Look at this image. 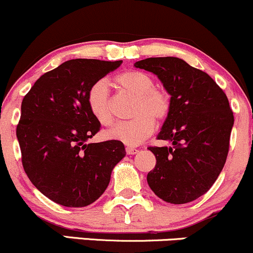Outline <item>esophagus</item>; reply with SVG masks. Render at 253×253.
<instances>
[{
  "label": "esophagus",
  "mask_w": 253,
  "mask_h": 253,
  "mask_svg": "<svg viewBox=\"0 0 253 253\" xmlns=\"http://www.w3.org/2000/svg\"><path fill=\"white\" fill-rule=\"evenodd\" d=\"M138 151H139V150H137L134 148H129V146H127L126 148L127 155H135V154H138Z\"/></svg>",
  "instance_id": "esophagus-1"
}]
</instances>
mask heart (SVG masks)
<instances>
[{"instance_id": "obj_1", "label": "heart", "mask_w": 253, "mask_h": 253, "mask_svg": "<svg viewBox=\"0 0 253 253\" xmlns=\"http://www.w3.org/2000/svg\"><path fill=\"white\" fill-rule=\"evenodd\" d=\"M114 84L120 90L137 97L129 121L119 122L107 132L109 139L120 140L127 145H138L154 132V121L161 122L167 118L170 99L167 92L155 88L151 76L140 71H127L114 79ZM87 107L93 118L103 126L113 122L112 104L107 84L99 80L88 88Z\"/></svg>"}]
</instances>
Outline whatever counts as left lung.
I'll use <instances>...</instances> for the list:
<instances>
[{
  "mask_svg": "<svg viewBox=\"0 0 253 253\" xmlns=\"http://www.w3.org/2000/svg\"><path fill=\"white\" fill-rule=\"evenodd\" d=\"M134 67L157 76L170 95L157 134L170 146L149 148L156 166L148 184L167 203H190L209 191L226 163L234 125L228 98L211 77L179 57H149Z\"/></svg>",
  "mask_w": 253,
  "mask_h": 253,
  "instance_id": "obj_1",
  "label": "left lung"
}]
</instances>
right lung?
Segmentation results:
<instances>
[{
    "instance_id": "obj_1",
    "label": "right lung",
    "mask_w": 253,
    "mask_h": 253,
    "mask_svg": "<svg viewBox=\"0 0 253 253\" xmlns=\"http://www.w3.org/2000/svg\"><path fill=\"white\" fill-rule=\"evenodd\" d=\"M121 63L66 61L44 73L24 97L16 138L25 173L55 203L69 208L93 203L126 155L120 140L87 144L101 128L88 110V88Z\"/></svg>"
}]
</instances>
